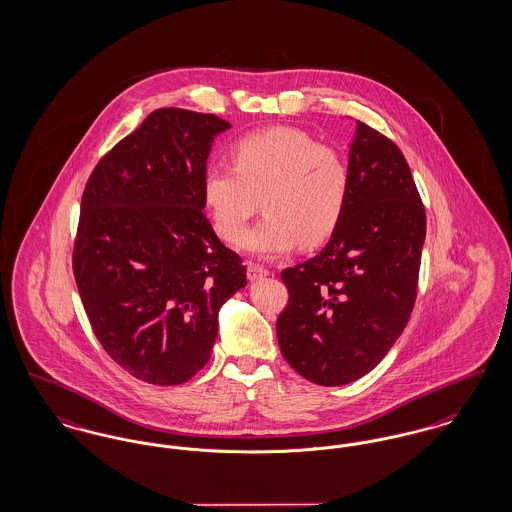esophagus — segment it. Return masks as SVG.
Instances as JSON below:
<instances>
[{
  "label": "esophagus",
  "instance_id": "34e87169",
  "mask_svg": "<svg viewBox=\"0 0 512 512\" xmlns=\"http://www.w3.org/2000/svg\"><path fill=\"white\" fill-rule=\"evenodd\" d=\"M248 279L250 281H260L264 277H268L269 271L264 266H258V264H248V271H246Z\"/></svg>",
  "mask_w": 512,
  "mask_h": 512
}]
</instances>
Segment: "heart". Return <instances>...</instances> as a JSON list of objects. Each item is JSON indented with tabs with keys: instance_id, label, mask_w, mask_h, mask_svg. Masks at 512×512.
Masks as SVG:
<instances>
[{
	"instance_id": "1",
	"label": "heart",
	"mask_w": 512,
	"mask_h": 512,
	"mask_svg": "<svg viewBox=\"0 0 512 512\" xmlns=\"http://www.w3.org/2000/svg\"><path fill=\"white\" fill-rule=\"evenodd\" d=\"M231 165H210L202 192L217 235L239 243L248 221L266 217L244 237L243 248L275 258L296 244L316 246L337 229L349 198V167L329 146L293 127L239 138Z\"/></svg>"
}]
</instances>
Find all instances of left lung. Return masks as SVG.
Masks as SVG:
<instances>
[{
	"label": "left lung",
	"instance_id": "left-lung-1",
	"mask_svg": "<svg viewBox=\"0 0 512 512\" xmlns=\"http://www.w3.org/2000/svg\"><path fill=\"white\" fill-rule=\"evenodd\" d=\"M426 212L403 152L356 121L349 198L322 252L283 269L277 318L285 360L312 383L366 376L401 337L416 300Z\"/></svg>",
	"mask_w": 512,
	"mask_h": 512
}]
</instances>
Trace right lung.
I'll return each instance as SVG.
<instances>
[{"label": "right lung", "mask_w": 512, "mask_h": 512, "mask_svg": "<svg viewBox=\"0 0 512 512\" xmlns=\"http://www.w3.org/2000/svg\"><path fill=\"white\" fill-rule=\"evenodd\" d=\"M212 113L162 108L92 171L73 271L90 325L131 376L181 385L210 360L217 314L246 287L241 258L204 216Z\"/></svg>", "instance_id": "right-lung-1"}]
</instances>
